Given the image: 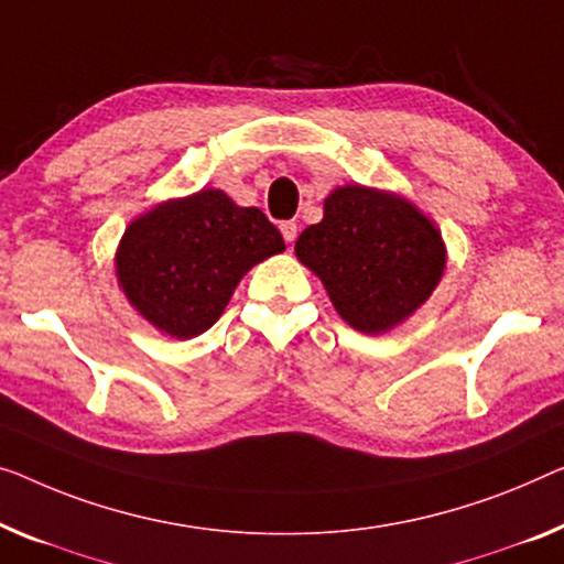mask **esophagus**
Instances as JSON below:
<instances>
[{"label": "esophagus", "instance_id": "34e87169", "mask_svg": "<svg viewBox=\"0 0 564 564\" xmlns=\"http://www.w3.org/2000/svg\"><path fill=\"white\" fill-rule=\"evenodd\" d=\"M279 228H281V235H283V240L285 242H289V246H291V242L293 240H296V223H291V220H285V223H281L279 225Z\"/></svg>", "mask_w": 564, "mask_h": 564}]
</instances>
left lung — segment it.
I'll list each match as a JSON object with an SVG mask.
<instances>
[{
    "mask_svg": "<svg viewBox=\"0 0 564 564\" xmlns=\"http://www.w3.org/2000/svg\"><path fill=\"white\" fill-rule=\"evenodd\" d=\"M296 256L344 322L365 334L388 332L425 304L445 268L443 238L425 215L359 184L326 197L324 220L299 235Z\"/></svg>",
    "mask_w": 564,
    "mask_h": 564,
    "instance_id": "1",
    "label": "left lung"
}]
</instances>
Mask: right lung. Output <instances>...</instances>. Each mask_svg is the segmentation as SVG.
Segmentation results:
<instances>
[{"instance_id": "add662e5", "label": "right lung", "mask_w": 564, "mask_h": 564, "mask_svg": "<svg viewBox=\"0 0 564 564\" xmlns=\"http://www.w3.org/2000/svg\"><path fill=\"white\" fill-rule=\"evenodd\" d=\"M281 250V232L258 207L202 189L133 220L116 253V275L147 322L192 339L220 318L242 275Z\"/></svg>"}]
</instances>
